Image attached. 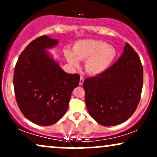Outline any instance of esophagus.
Instances as JSON below:
<instances>
[{
  "instance_id": "obj_1",
  "label": "esophagus",
  "mask_w": 157,
  "mask_h": 157,
  "mask_svg": "<svg viewBox=\"0 0 157 157\" xmlns=\"http://www.w3.org/2000/svg\"><path fill=\"white\" fill-rule=\"evenodd\" d=\"M83 82H84L83 77H80V86H82V83H83Z\"/></svg>"
}]
</instances>
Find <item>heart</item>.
I'll use <instances>...</instances> for the list:
<instances>
[{"mask_svg": "<svg viewBox=\"0 0 157 157\" xmlns=\"http://www.w3.org/2000/svg\"><path fill=\"white\" fill-rule=\"evenodd\" d=\"M66 57L72 66H77L78 60H85V69L91 75L105 71L114 60L117 51L107 43L97 40H82L75 43L72 52L66 50Z\"/></svg>", "mask_w": 157, "mask_h": 157, "instance_id": "b5f03b06", "label": "heart"}]
</instances>
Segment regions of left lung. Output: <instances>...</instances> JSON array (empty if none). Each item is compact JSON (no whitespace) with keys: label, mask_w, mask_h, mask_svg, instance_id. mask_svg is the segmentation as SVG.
Returning <instances> with one entry per match:
<instances>
[{"label":"left lung","mask_w":157,"mask_h":157,"mask_svg":"<svg viewBox=\"0 0 157 157\" xmlns=\"http://www.w3.org/2000/svg\"><path fill=\"white\" fill-rule=\"evenodd\" d=\"M143 86V68L140 57L126 43L115 63L97 76L86 78L83 89L89 114L104 126L121 124L137 108Z\"/></svg>","instance_id":"obj_1"}]
</instances>
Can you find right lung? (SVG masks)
Listing matches in <instances>:
<instances>
[{
  "instance_id": "1",
  "label": "right lung",
  "mask_w": 157,
  "mask_h": 157,
  "mask_svg": "<svg viewBox=\"0 0 157 157\" xmlns=\"http://www.w3.org/2000/svg\"><path fill=\"white\" fill-rule=\"evenodd\" d=\"M58 40L46 35L32 40L21 54L14 71L16 101L29 120L48 126L66 113L80 75L65 72L46 49Z\"/></svg>"
}]
</instances>
